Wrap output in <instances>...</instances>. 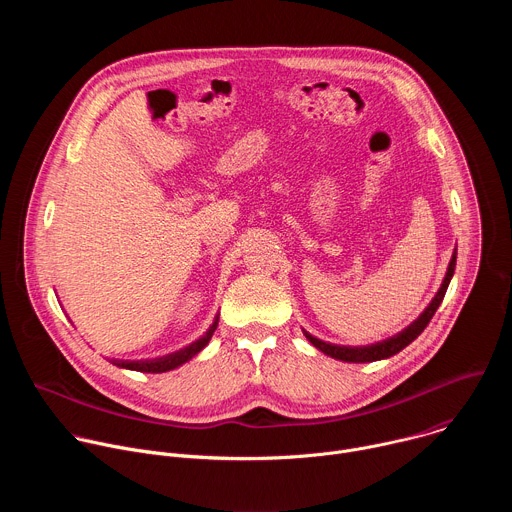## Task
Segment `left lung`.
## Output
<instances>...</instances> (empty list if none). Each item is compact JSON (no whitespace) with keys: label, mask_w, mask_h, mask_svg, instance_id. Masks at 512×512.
Segmentation results:
<instances>
[{"label":"left lung","mask_w":512,"mask_h":512,"mask_svg":"<svg viewBox=\"0 0 512 512\" xmlns=\"http://www.w3.org/2000/svg\"><path fill=\"white\" fill-rule=\"evenodd\" d=\"M454 269H456V253L452 255V261H450V267H448V273L444 277V283L440 287V291H437L435 298L431 300V304L425 308V312L411 324L407 326L403 332H399L397 336L389 338V340H383V342H377V344H371V346H338V344H328L324 340H318L314 338L312 334L304 332L306 338L318 348L322 350L324 354L332 356V358H338V360H344V362H373V360H381V358H389L393 354H397L399 350H403L405 346H409L423 330L425 326L429 324V320L433 318L435 310L440 308L444 296H446V289L450 285V279L454 275Z\"/></svg>","instance_id":"obj_1"}]
</instances>
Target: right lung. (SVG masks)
Masks as SVG:
<instances>
[{"mask_svg":"<svg viewBox=\"0 0 512 512\" xmlns=\"http://www.w3.org/2000/svg\"><path fill=\"white\" fill-rule=\"evenodd\" d=\"M216 324H218V318L214 320V324L210 326V330L202 338H198L196 342H192L190 346H186V348H182L174 354L154 358V360H113V364H117V367H121V369L139 371V373H166V371H172V369L180 367V364H184L186 360H190L192 356H196L208 344L212 332L216 330Z\"/></svg>","mask_w":512,"mask_h":512,"instance_id":"right-lung-1","label":"right lung"}]
</instances>
